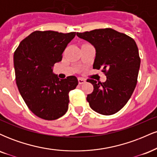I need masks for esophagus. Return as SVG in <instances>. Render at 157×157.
Instances as JSON below:
<instances>
[{
    "mask_svg": "<svg viewBox=\"0 0 157 157\" xmlns=\"http://www.w3.org/2000/svg\"><path fill=\"white\" fill-rule=\"evenodd\" d=\"M78 82L80 85H82L86 82V80H85V79H82V78H78Z\"/></svg>",
    "mask_w": 157,
    "mask_h": 157,
    "instance_id": "obj_1",
    "label": "esophagus"
}]
</instances>
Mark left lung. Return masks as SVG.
<instances>
[{
	"label": "left lung",
	"instance_id": "1",
	"mask_svg": "<svg viewBox=\"0 0 157 157\" xmlns=\"http://www.w3.org/2000/svg\"><path fill=\"white\" fill-rule=\"evenodd\" d=\"M77 35L94 47L93 68L101 69L107 77L104 82L87 80L94 86L86 98L90 107L102 115L118 112L131 98L137 82L140 58L136 42L112 29L77 32Z\"/></svg>",
	"mask_w": 157,
	"mask_h": 157
}]
</instances>
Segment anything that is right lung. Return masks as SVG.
Segmentation results:
<instances>
[{
	"label": "right lung",
	"instance_id": "obj_1",
	"mask_svg": "<svg viewBox=\"0 0 157 157\" xmlns=\"http://www.w3.org/2000/svg\"><path fill=\"white\" fill-rule=\"evenodd\" d=\"M75 32L35 31L23 40L14 54L17 86L26 105L37 117L54 120L63 116L68 93L78 85L75 76L60 80L53 66L62 60Z\"/></svg>",
	"mask_w": 157,
	"mask_h": 157
}]
</instances>
